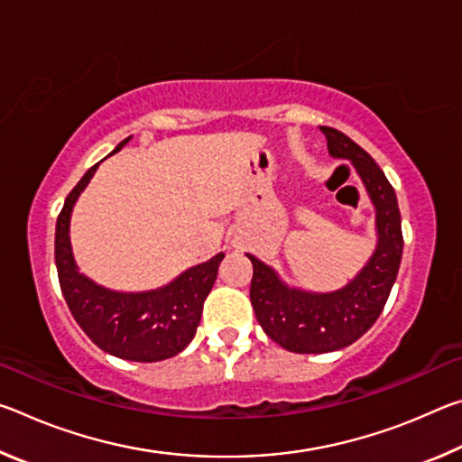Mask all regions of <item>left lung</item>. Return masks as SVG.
<instances>
[{"label":"left lung","instance_id":"obj_1","mask_svg":"<svg viewBox=\"0 0 462 462\" xmlns=\"http://www.w3.org/2000/svg\"><path fill=\"white\" fill-rule=\"evenodd\" d=\"M334 159L350 161L361 175L377 212V248L346 287L332 293H310L287 287L277 273L253 254L250 301L271 340L291 353L322 355L340 350L369 330L385 308L400 271L403 236L397 198L371 154L340 130L319 126Z\"/></svg>","mask_w":462,"mask_h":462}]
</instances>
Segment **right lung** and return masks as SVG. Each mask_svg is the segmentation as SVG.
Masks as SVG:
<instances>
[{
  "label": "right lung",
  "mask_w": 462,
  "mask_h": 462,
  "mask_svg": "<svg viewBox=\"0 0 462 462\" xmlns=\"http://www.w3.org/2000/svg\"><path fill=\"white\" fill-rule=\"evenodd\" d=\"M128 140H122L114 152H118ZM97 165H93L73 187L59 214L54 261L60 291L77 324L101 350L124 361H165L181 353L198 332L203 301L212 291L224 253L187 269L169 285L143 293L112 291L81 275L71 253L69 222L77 198L88 187Z\"/></svg>",
  "instance_id": "add662e5"
}]
</instances>
